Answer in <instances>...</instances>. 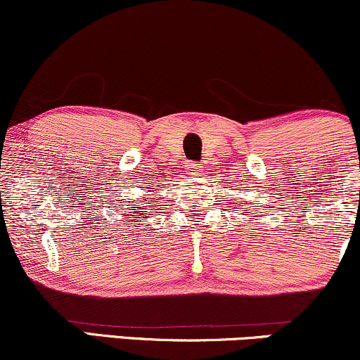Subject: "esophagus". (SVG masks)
<instances>
[{
	"mask_svg": "<svg viewBox=\"0 0 360 360\" xmlns=\"http://www.w3.org/2000/svg\"><path fill=\"white\" fill-rule=\"evenodd\" d=\"M186 171H188V174H191V176L200 174L201 166H200V164H196V162H189L188 166H186Z\"/></svg>",
	"mask_w": 360,
	"mask_h": 360,
	"instance_id": "esophagus-1",
	"label": "esophagus"
}]
</instances>
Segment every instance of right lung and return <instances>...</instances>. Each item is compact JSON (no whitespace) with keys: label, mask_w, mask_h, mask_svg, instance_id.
<instances>
[{"label":"right lung","mask_w":360,"mask_h":360,"mask_svg":"<svg viewBox=\"0 0 360 360\" xmlns=\"http://www.w3.org/2000/svg\"><path fill=\"white\" fill-rule=\"evenodd\" d=\"M143 205H135V208H139V212H128V217L131 218L134 225H139V221H142L143 218L148 217V212H140V210H148V200H143ZM146 225V223H143Z\"/></svg>","instance_id":"add662e5"}]
</instances>
